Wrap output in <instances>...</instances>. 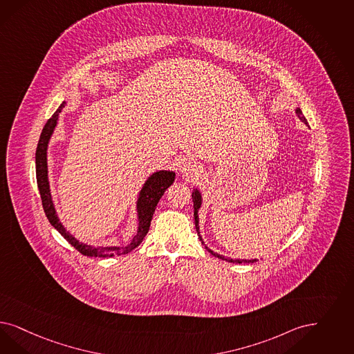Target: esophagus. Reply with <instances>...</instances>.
<instances>
[{"instance_id":"obj_1","label":"esophagus","mask_w":354,"mask_h":354,"mask_svg":"<svg viewBox=\"0 0 354 354\" xmlns=\"http://www.w3.org/2000/svg\"><path fill=\"white\" fill-rule=\"evenodd\" d=\"M201 172H203V167L198 165V163H196V162H185L183 165V167H182V174H183L185 178H188V179H196V178H198L200 175H201Z\"/></svg>"}]
</instances>
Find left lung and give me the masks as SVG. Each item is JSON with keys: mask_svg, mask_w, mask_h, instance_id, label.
Segmentation results:
<instances>
[{"mask_svg": "<svg viewBox=\"0 0 354 354\" xmlns=\"http://www.w3.org/2000/svg\"><path fill=\"white\" fill-rule=\"evenodd\" d=\"M295 113H297V116L299 118V120H302L305 124H307V120H306V118L304 116V113H302V110H301L299 107H297ZM192 200H194V216H195L196 232L198 234V238H200L201 243L205 245V248H207V251H209L213 257H218L221 260H226V261H229V263H236V264H242V263H255V261H259L257 259H232V257L220 255V254L214 252L213 250H210V248L207 247V244H205V242H204V239H203L201 234H200V226H198V209H200L201 205H203V195H201V192H200V189H198V188H194V192H192Z\"/></svg>", "mask_w": 354, "mask_h": 354, "instance_id": "8db88e82", "label": "left lung"}]
</instances>
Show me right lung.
<instances>
[{"label": "right lung", "mask_w": 354, "mask_h": 354, "mask_svg": "<svg viewBox=\"0 0 354 354\" xmlns=\"http://www.w3.org/2000/svg\"><path fill=\"white\" fill-rule=\"evenodd\" d=\"M66 106V100H62L59 109L52 115L47 124L44 125L39 142H37V154H35V163H37V182L43 207L46 212V216L48 218L49 223L62 234V236L73 245L77 251H80L82 255L91 257H112L115 255H125L133 251L136 247L144 241L147 236L150 222L153 218V214L156 212V207L158 204L159 198L163 196L165 191L170 187L175 180V172L170 170H159L153 172L144 185L141 187L137 201H136V212H137V232L132 236L131 242L127 245H90V244L80 242L75 239V236L71 232H66L62 221L57 216L56 207L53 204V198L50 194L48 179V145L50 137L55 132L57 122L60 118V112Z\"/></svg>", "instance_id": "add662e5"}]
</instances>
